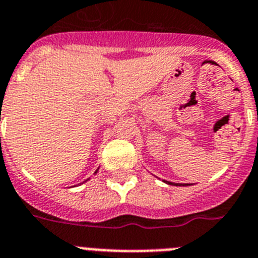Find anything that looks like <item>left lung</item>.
Instances as JSON below:
<instances>
[{
    "mask_svg": "<svg viewBox=\"0 0 258 258\" xmlns=\"http://www.w3.org/2000/svg\"><path fill=\"white\" fill-rule=\"evenodd\" d=\"M163 181L166 182V184H169V185H176V186H188L190 184H180V182H171V181H166V180H163Z\"/></svg>",
    "mask_w": 258,
    "mask_h": 258,
    "instance_id": "1",
    "label": "left lung"
}]
</instances>
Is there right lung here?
Returning a JSON list of instances; mask_svg holds the SVG:
<instances>
[{
    "label": "right lung",
    "instance_id": "right-lung-1",
    "mask_svg": "<svg viewBox=\"0 0 258 258\" xmlns=\"http://www.w3.org/2000/svg\"><path fill=\"white\" fill-rule=\"evenodd\" d=\"M98 171H99V168H98V169H96L95 172H94V175H95V173H96V172H98ZM87 180H89V179H87ZM87 180H86V181H87ZM83 182H85V181H83Z\"/></svg>",
    "mask_w": 258,
    "mask_h": 258
}]
</instances>
